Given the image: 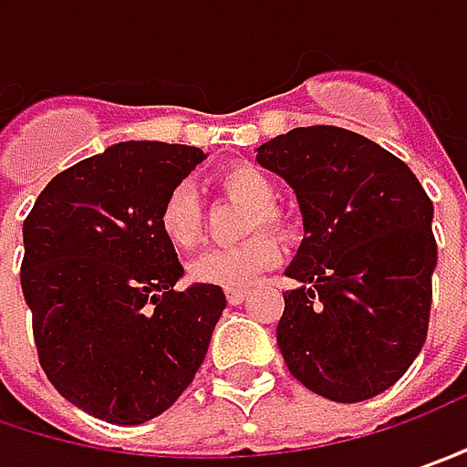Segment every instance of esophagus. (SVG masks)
<instances>
[{"mask_svg":"<svg viewBox=\"0 0 467 467\" xmlns=\"http://www.w3.org/2000/svg\"><path fill=\"white\" fill-rule=\"evenodd\" d=\"M245 297H248V290H245V287H240V290H227V303H230V306H240Z\"/></svg>","mask_w":467,"mask_h":467,"instance_id":"esophagus-1","label":"esophagus"}]
</instances>
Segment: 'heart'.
Returning <instances> with one entry per match:
<instances>
[{
    "label": "heart",
    "mask_w": 467,
    "mask_h": 467,
    "mask_svg": "<svg viewBox=\"0 0 467 467\" xmlns=\"http://www.w3.org/2000/svg\"><path fill=\"white\" fill-rule=\"evenodd\" d=\"M216 188L234 201L245 203L254 212L245 219V233L276 230L285 233L287 222L276 212V185L269 174L255 164H227L213 177ZM159 230L172 243L174 248H193L201 240L203 230V212L191 182H180L167 193L159 209ZM279 240L269 233H255L237 245L227 248H209L195 255L188 266L191 279L198 285H212L222 290H240L248 287L264 269H272L279 261Z\"/></svg>",
    "instance_id": "1"
}]
</instances>
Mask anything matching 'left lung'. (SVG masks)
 Wrapping results in <instances>:
<instances>
[{"label": "left lung", "instance_id": "8db88e82", "mask_svg": "<svg viewBox=\"0 0 467 467\" xmlns=\"http://www.w3.org/2000/svg\"><path fill=\"white\" fill-rule=\"evenodd\" d=\"M255 159L290 182L306 227L276 324L290 374L335 402L381 395L429 335L431 198L395 153L335 125L276 135Z\"/></svg>", "mask_w": 467, "mask_h": 467}]
</instances>
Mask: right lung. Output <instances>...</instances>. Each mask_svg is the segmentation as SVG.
Returning <instances> with one entry per match:
<instances>
[{
  "label": "right lung",
  "mask_w": 467,
  "mask_h": 467,
  "mask_svg": "<svg viewBox=\"0 0 467 467\" xmlns=\"http://www.w3.org/2000/svg\"><path fill=\"white\" fill-rule=\"evenodd\" d=\"M203 151L128 140L59 172L23 224L20 285L38 363L88 416L135 426L161 416L201 368L227 306L182 276L159 209Z\"/></svg>",
  "instance_id": "1"
}]
</instances>
